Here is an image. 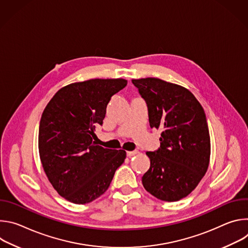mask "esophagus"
Instances as JSON below:
<instances>
[{
  "label": "esophagus",
  "mask_w": 248,
  "mask_h": 248,
  "mask_svg": "<svg viewBox=\"0 0 248 248\" xmlns=\"http://www.w3.org/2000/svg\"><path fill=\"white\" fill-rule=\"evenodd\" d=\"M138 153V151L137 150H134V151H127L126 152V155H127V157H132V156H134L135 154H137Z\"/></svg>",
  "instance_id": "obj_1"
}]
</instances>
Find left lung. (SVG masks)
Returning <instances> with one entry per match:
<instances>
[{"mask_svg": "<svg viewBox=\"0 0 248 248\" xmlns=\"http://www.w3.org/2000/svg\"><path fill=\"white\" fill-rule=\"evenodd\" d=\"M132 83L147 104L150 127L163 129L160 148L146 152L150 168L142 185L160 200L179 201L194 190L208 170L211 144L204 110L181 85L155 78Z\"/></svg>", "mask_w": 248, "mask_h": 248, "instance_id": "1", "label": "left lung"}]
</instances>
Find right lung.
<instances>
[{"mask_svg": "<svg viewBox=\"0 0 248 248\" xmlns=\"http://www.w3.org/2000/svg\"><path fill=\"white\" fill-rule=\"evenodd\" d=\"M127 80L89 79L61 88L42 114L38 147L42 167L57 192L75 204H86L110 186L124 150L97 145L95 127L103 124L111 98Z\"/></svg>", "mask_w": 248, "mask_h": 248, "instance_id": "obj_1", "label": "right lung"}]
</instances>
